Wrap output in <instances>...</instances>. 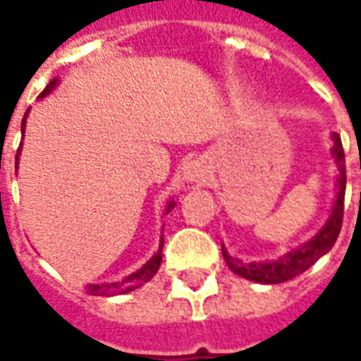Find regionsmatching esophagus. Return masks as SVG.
I'll return each instance as SVG.
<instances>
[{
	"mask_svg": "<svg viewBox=\"0 0 361 361\" xmlns=\"http://www.w3.org/2000/svg\"><path fill=\"white\" fill-rule=\"evenodd\" d=\"M207 176H209V166L204 164L203 160H191L183 168V180L188 183H203Z\"/></svg>",
	"mask_w": 361,
	"mask_h": 361,
	"instance_id": "1",
	"label": "esophagus"
}]
</instances>
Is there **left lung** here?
<instances>
[{
  "label": "left lung",
  "instance_id": "8db88e82",
  "mask_svg": "<svg viewBox=\"0 0 361 361\" xmlns=\"http://www.w3.org/2000/svg\"><path fill=\"white\" fill-rule=\"evenodd\" d=\"M333 157L338 164V180H336V199H334L331 216L325 222V226L319 230L317 234L305 242L302 247L290 251L286 255L274 261H265V263H242L240 259H234L228 255V251L222 247V255L226 265L240 274L243 279L261 282V284H280L286 280L294 279L310 269L319 257L333 250L336 238L341 234L342 214H344V191H346V166H344V150H342L341 137L333 133Z\"/></svg>",
  "mask_w": 361,
  "mask_h": 361
}]
</instances>
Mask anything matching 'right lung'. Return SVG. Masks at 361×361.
<instances>
[{
  "instance_id": "obj_1",
  "label": "right lung",
  "mask_w": 361,
  "mask_h": 361,
  "mask_svg": "<svg viewBox=\"0 0 361 361\" xmlns=\"http://www.w3.org/2000/svg\"><path fill=\"white\" fill-rule=\"evenodd\" d=\"M58 82L59 79H51V81L48 82V87L40 92V98L50 94L51 90L58 87ZM27 114H25V118H23V126H20L23 127V133H25V126H27ZM19 152L20 149L17 150V162H19ZM17 162H15V164H17ZM173 207H176V203L170 201L168 207H166V214L172 211ZM162 245H164V242H160V247H158L157 253H154V255H152V257H150L149 261L139 269V271L131 272V274L126 276L123 280L110 282V284H89V286H87V292L92 295H116V294H127V292H131V290H135V288L142 286L145 282H149V280L157 274L158 267H160V263H162Z\"/></svg>"
}]
</instances>
